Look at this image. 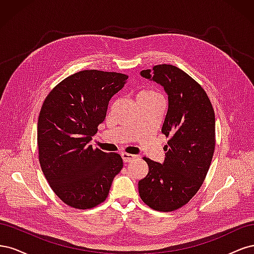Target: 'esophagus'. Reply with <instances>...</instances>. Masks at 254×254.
I'll list each match as a JSON object with an SVG mask.
<instances>
[{
  "instance_id": "esophagus-1",
  "label": "esophagus",
  "mask_w": 254,
  "mask_h": 254,
  "mask_svg": "<svg viewBox=\"0 0 254 254\" xmlns=\"http://www.w3.org/2000/svg\"><path fill=\"white\" fill-rule=\"evenodd\" d=\"M122 158H123V161H124L125 163L127 162H130V161L133 160L135 158V156L133 155H130V153H127V152H122Z\"/></svg>"
}]
</instances>
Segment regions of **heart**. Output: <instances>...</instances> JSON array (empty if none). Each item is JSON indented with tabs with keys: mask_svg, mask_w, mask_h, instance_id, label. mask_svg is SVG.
<instances>
[{
	"mask_svg": "<svg viewBox=\"0 0 254 254\" xmlns=\"http://www.w3.org/2000/svg\"><path fill=\"white\" fill-rule=\"evenodd\" d=\"M158 99H162V96L153 89H144L136 96V101H158Z\"/></svg>",
	"mask_w": 254,
	"mask_h": 254,
	"instance_id": "1",
	"label": "heart"
}]
</instances>
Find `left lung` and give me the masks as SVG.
<instances>
[{"label": "left lung", "instance_id": "left-lung-1", "mask_svg": "<svg viewBox=\"0 0 254 254\" xmlns=\"http://www.w3.org/2000/svg\"><path fill=\"white\" fill-rule=\"evenodd\" d=\"M141 75L163 86L168 95L161 131L170 140L163 164L143 158L148 174L139 181V194L152 210L172 212L196 195L209 172L216 142L215 113L203 88L181 68L158 64Z\"/></svg>", "mask_w": 254, "mask_h": 254}]
</instances>
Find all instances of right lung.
Returning <instances> with one entry per match:
<instances>
[{
  "instance_id": "right-lung-1",
  "label": "right lung",
  "mask_w": 254,
  "mask_h": 254,
  "mask_svg": "<svg viewBox=\"0 0 254 254\" xmlns=\"http://www.w3.org/2000/svg\"><path fill=\"white\" fill-rule=\"evenodd\" d=\"M127 79L122 73L83 70L60 81L44 99L37 132L40 166L54 193L74 209L104 202L123 168L119 153L88 143Z\"/></svg>"
}]
</instances>
